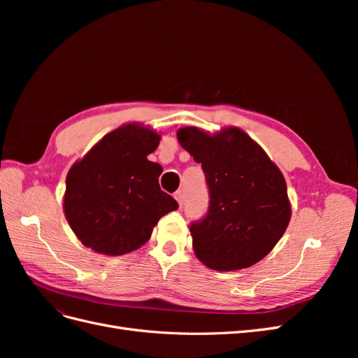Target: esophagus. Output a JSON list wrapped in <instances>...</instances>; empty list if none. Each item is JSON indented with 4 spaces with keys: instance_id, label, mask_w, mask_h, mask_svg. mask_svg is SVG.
Returning a JSON list of instances; mask_svg holds the SVG:
<instances>
[{
    "instance_id": "esophagus-1",
    "label": "esophagus",
    "mask_w": 358,
    "mask_h": 358,
    "mask_svg": "<svg viewBox=\"0 0 358 358\" xmlns=\"http://www.w3.org/2000/svg\"><path fill=\"white\" fill-rule=\"evenodd\" d=\"M175 199L178 200V203H179L180 206L183 204V191H182V189H179V191L175 192Z\"/></svg>"
}]
</instances>
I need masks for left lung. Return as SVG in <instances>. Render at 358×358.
<instances>
[{"label": "left lung", "mask_w": 358, "mask_h": 358, "mask_svg": "<svg viewBox=\"0 0 358 358\" xmlns=\"http://www.w3.org/2000/svg\"><path fill=\"white\" fill-rule=\"evenodd\" d=\"M178 140L201 164L209 189L208 212L189 225L196 255L220 272L255 264L272 251L291 218L282 173L239 128L209 136L187 127Z\"/></svg>", "instance_id": "left-lung-1"}]
</instances>
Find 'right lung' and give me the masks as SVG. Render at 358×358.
I'll return each instance as SVG.
<instances>
[{"label":"right lung","instance_id":"1","mask_svg":"<svg viewBox=\"0 0 358 358\" xmlns=\"http://www.w3.org/2000/svg\"><path fill=\"white\" fill-rule=\"evenodd\" d=\"M159 136L128 124L104 136L70 169L64 212L79 241L104 255L140 248L161 216L179 208L161 191L162 169L148 159Z\"/></svg>","mask_w":358,"mask_h":358}]
</instances>
